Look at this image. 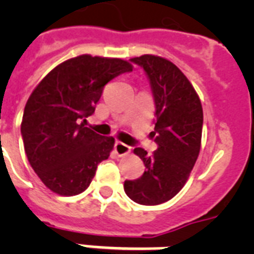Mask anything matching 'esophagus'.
I'll return each mask as SVG.
<instances>
[{
  "mask_svg": "<svg viewBox=\"0 0 254 254\" xmlns=\"http://www.w3.org/2000/svg\"><path fill=\"white\" fill-rule=\"evenodd\" d=\"M115 151L119 157H124V155H127L130 153V146H127V145H125L123 142H116Z\"/></svg>",
  "mask_w": 254,
  "mask_h": 254,
  "instance_id": "obj_1",
  "label": "esophagus"
}]
</instances>
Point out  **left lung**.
Wrapping results in <instances>:
<instances>
[{
  "instance_id": "1",
  "label": "left lung",
  "mask_w": 254,
  "mask_h": 254,
  "mask_svg": "<svg viewBox=\"0 0 254 254\" xmlns=\"http://www.w3.org/2000/svg\"><path fill=\"white\" fill-rule=\"evenodd\" d=\"M130 61L141 65L150 80L155 103L151 135L158 149L149 155L142 147H135L134 154L146 169L138 179L125 181L124 190L138 204H162L183 189L196 162L203 108L192 84L174 63L147 54Z\"/></svg>"
}]
</instances>
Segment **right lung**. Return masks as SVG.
Listing matches in <instances>:
<instances>
[{
  "label": "right lung",
  "instance_id": "add662e5",
  "mask_svg": "<svg viewBox=\"0 0 254 254\" xmlns=\"http://www.w3.org/2000/svg\"><path fill=\"white\" fill-rule=\"evenodd\" d=\"M133 65L119 58L79 55L51 69L26 103L21 133L30 165L62 196L81 193L108 159L115 138L85 127L108 81Z\"/></svg>",
  "mask_w": 254,
  "mask_h": 254
}]
</instances>
